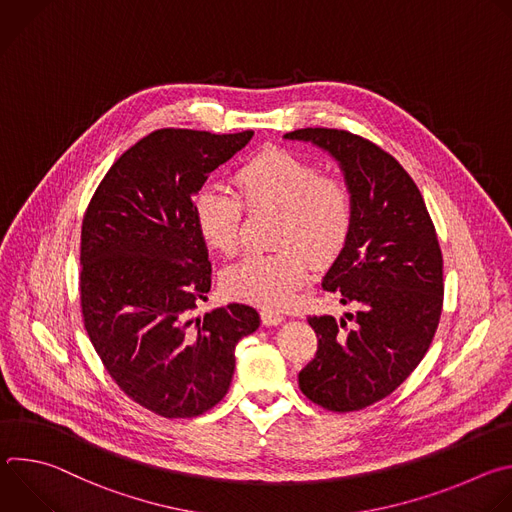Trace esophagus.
<instances>
[{"instance_id":"1","label":"esophagus","mask_w":512,"mask_h":512,"mask_svg":"<svg viewBox=\"0 0 512 512\" xmlns=\"http://www.w3.org/2000/svg\"><path fill=\"white\" fill-rule=\"evenodd\" d=\"M261 320L265 326H277L283 322V314L275 312V310H269V308H263L261 310Z\"/></svg>"}]
</instances>
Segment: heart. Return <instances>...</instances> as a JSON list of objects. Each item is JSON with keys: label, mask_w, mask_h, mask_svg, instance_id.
<instances>
[{"label": "heart", "mask_w": 512, "mask_h": 512, "mask_svg": "<svg viewBox=\"0 0 512 512\" xmlns=\"http://www.w3.org/2000/svg\"><path fill=\"white\" fill-rule=\"evenodd\" d=\"M251 210L279 208L275 253H251L231 265L223 287L235 300L263 308L285 306L308 279L310 257L326 263L344 247L352 227L348 186L322 176L320 168L287 150H265L247 160L235 176ZM237 192L204 184L194 196V221L202 239L216 251L233 255L243 241L245 204Z\"/></svg>", "instance_id": "1"}]
</instances>
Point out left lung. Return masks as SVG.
Listing matches in <instances>:
<instances>
[{"mask_svg": "<svg viewBox=\"0 0 512 512\" xmlns=\"http://www.w3.org/2000/svg\"><path fill=\"white\" fill-rule=\"evenodd\" d=\"M283 137L328 152L352 194V227L322 285L358 310L340 324L308 318L318 352L298 381L316 405L358 411L391 395L425 356L444 304L442 249L419 188L379 145L326 127Z\"/></svg>", "mask_w": 512, "mask_h": 512, "instance_id": "left-lung-1", "label": "left lung"}]
</instances>
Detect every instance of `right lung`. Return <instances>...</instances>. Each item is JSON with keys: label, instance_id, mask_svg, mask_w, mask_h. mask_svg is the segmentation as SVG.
<instances>
[{"label": "right lung", "instance_id": "right-lung-1", "mask_svg": "<svg viewBox=\"0 0 512 512\" xmlns=\"http://www.w3.org/2000/svg\"><path fill=\"white\" fill-rule=\"evenodd\" d=\"M251 137L158 129L111 166L83 218L87 334L119 389L168 419L202 415L227 395L235 346L261 322L245 304L192 318L212 271L194 196Z\"/></svg>", "mask_w": 512, "mask_h": 512}]
</instances>
